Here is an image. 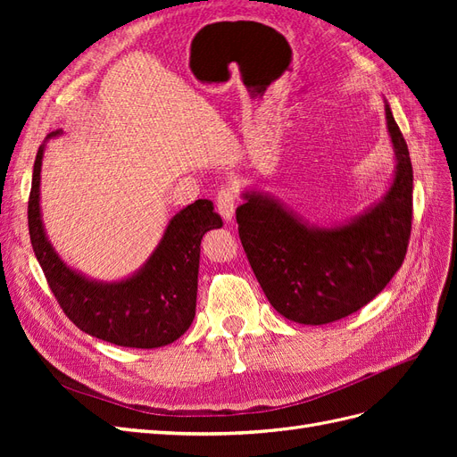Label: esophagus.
I'll use <instances>...</instances> for the list:
<instances>
[{
  "label": "esophagus",
  "mask_w": 457,
  "mask_h": 457,
  "mask_svg": "<svg viewBox=\"0 0 457 457\" xmlns=\"http://www.w3.org/2000/svg\"><path fill=\"white\" fill-rule=\"evenodd\" d=\"M237 202H238V190L232 183H227V185L219 188V192H217V210L225 220L232 219Z\"/></svg>",
  "instance_id": "obj_1"
}]
</instances>
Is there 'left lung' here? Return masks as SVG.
<instances>
[{"label": "left lung", "mask_w": 457, "mask_h": 457, "mask_svg": "<svg viewBox=\"0 0 457 457\" xmlns=\"http://www.w3.org/2000/svg\"><path fill=\"white\" fill-rule=\"evenodd\" d=\"M385 114L396 154L395 181L383 202L353 223L311 228L269 196L244 195L245 204L237 210L240 242L270 305L287 320L311 326L341 320L368 305L403 267L413 171L389 104Z\"/></svg>", "instance_id": "left-lung-1"}]
</instances>
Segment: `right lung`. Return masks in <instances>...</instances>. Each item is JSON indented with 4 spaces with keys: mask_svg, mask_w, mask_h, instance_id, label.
I'll return each instance as SVG.
<instances>
[{
    "mask_svg": "<svg viewBox=\"0 0 457 457\" xmlns=\"http://www.w3.org/2000/svg\"><path fill=\"white\" fill-rule=\"evenodd\" d=\"M59 135V131L49 137ZM39 146L29 200V230L34 253L62 312L81 331L118 347L156 349L173 343L196 314L200 242L212 228L223 227L210 200H196L179 212L146 265L116 284L91 282L68 269L46 238L39 213Z\"/></svg>",
    "mask_w": 457,
    "mask_h": 457,
    "instance_id": "add662e5",
    "label": "right lung"
}]
</instances>
